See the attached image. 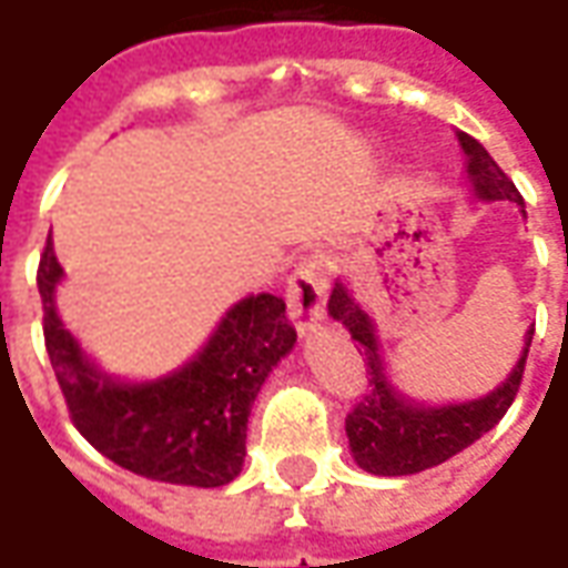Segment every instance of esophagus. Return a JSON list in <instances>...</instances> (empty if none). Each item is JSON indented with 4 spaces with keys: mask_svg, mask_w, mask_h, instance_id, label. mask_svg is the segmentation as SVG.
<instances>
[{
    "mask_svg": "<svg viewBox=\"0 0 568 568\" xmlns=\"http://www.w3.org/2000/svg\"><path fill=\"white\" fill-rule=\"evenodd\" d=\"M332 285V264L325 258H307L285 285L288 316L301 334L313 332L325 320V297Z\"/></svg>",
    "mask_w": 568,
    "mask_h": 568,
    "instance_id": "obj_1",
    "label": "esophagus"
}]
</instances>
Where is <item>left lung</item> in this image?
<instances>
[{
    "label": "left lung",
    "instance_id": "1",
    "mask_svg": "<svg viewBox=\"0 0 568 568\" xmlns=\"http://www.w3.org/2000/svg\"><path fill=\"white\" fill-rule=\"evenodd\" d=\"M456 140L465 151V173H468L471 194L484 203L508 200L526 219L524 197L517 194L511 179L501 173L499 163L489 158V151L468 133H456ZM328 316L341 322L349 337L365 349L371 389L346 417V438H349V453L358 468L381 477L417 475V471L435 468L456 453H463L465 447H471L480 435H487L489 428L508 414L514 395L520 389L529 344L536 334V325L526 328L520 356L514 362L511 374L496 389L477 398H465V402L426 405L395 386L383 358L377 322L371 320L365 304H358L346 280L334 283V292L328 297Z\"/></svg>",
    "mask_w": 568,
    "mask_h": 568
}]
</instances>
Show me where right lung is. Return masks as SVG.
Returning <instances> with one entry per match:
<instances>
[{"label":"right lung","instance_id":"add662e5","mask_svg":"<svg viewBox=\"0 0 568 568\" xmlns=\"http://www.w3.org/2000/svg\"><path fill=\"white\" fill-rule=\"evenodd\" d=\"M63 280L48 234L39 264L44 346L72 423L88 444L149 480L231 484L246 463L248 414L261 386L297 344L283 297L271 292L240 297L187 362L158 377L130 381L109 374L63 325L57 313V285Z\"/></svg>","mask_w":568,"mask_h":568}]
</instances>
